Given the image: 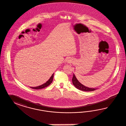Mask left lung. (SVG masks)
<instances>
[{
	"label": "left lung",
	"mask_w": 126,
	"mask_h": 126,
	"mask_svg": "<svg viewBox=\"0 0 126 126\" xmlns=\"http://www.w3.org/2000/svg\"><path fill=\"white\" fill-rule=\"evenodd\" d=\"M72 82L73 84L76 88H77L79 90H81L82 91L84 92H91V91H94L96 89L95 88H90L89 87H87L82 84H81L80 82L77 79L75 75L73 74V79H72Z\"/></svg>",
	"instance_id": "obj_1"
}]
</instances>
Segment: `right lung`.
Here are the masks:
<instances>
[{
    "label": "right lung",
    "instance_id": "1",
    "mask_svg": "<svg viewBox=\"0 0 126 126\" xmlns=\"http://www.w3.org/2000/svg\"><path fill=\"white\" fill-rule=\"evenodd\" d=\"M53 74H52V75L51 76V77H50L49 80H48L46 82V83H44V84H43L41 85H40V86H38L37 87H31L32 89H42V88H45L46 87L48 86V85H49L50 84L52 83L53 80Z\"/></svg>",
    "mask_w": 126,
    "mask_h": 126
}]
</instances>
